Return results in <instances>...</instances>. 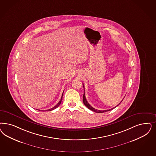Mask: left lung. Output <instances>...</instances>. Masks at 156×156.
<instances>
[{
    "label": "left lung",
    "mask_w": 156,
    "mask_h": 156,
    "mask_svg": "<svg viewBox=\"0 0 156 156\" xmlns=\"http://www.w3.org/2000/svg\"><path fill=\"white\" fill-rule=\"evenodd\" d=\"M83 87H84V84L83 85ZM83 103H84V105L88 108V109H90V110L92 111H94V112H98V113H102V112H107V111H108L112 110H113L114 108H115L116 107H117V106H118L119 104H118L117 106L115 107H114V108H111V109H109V110H96L95 108H94V107H92V106H90V105L88 103V101H87V99H86V96H85V93L84 92V95H83Z\"/></svg>",
    "instance_id": "obj_1"
}]
</instances>
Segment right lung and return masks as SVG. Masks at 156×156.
Instances as JSON below:
<instances>
[{
	"instance_id": "1",
	"label": "right lung",
	"mask_w": 156,
	"mask_h": 156,
	"mask_svg": "<svg viewBox=\"0 0 156 156\" xmlns=\"http://www.w3.org/2000/svg\"><path fill=\"white\" fill-rule=\"evenodd\" d=\"M63 93H64V92H63ZM63 93H62V96H61V98L60 101H59V102L57 103V105H55V107H53V108H50V109L48 110V111L53 110H55V108H57L58 106L60 105L61 103V101H62V96H63Z\"/></svg>"
}]
</instances>
